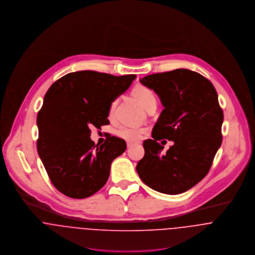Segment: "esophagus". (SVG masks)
<instances>
[{"label": "esophagus", "instance_id": "esophagus-1", "mask_svg": "<svg viewBox=\"0 0 255 255\" xmlns=\"http://www.w3.org/2000/svg\"><path fill=\"white\" fill-rule=\"evenodd\" d=\"M135 144H136V142H134V141H127V146L128 147H131V146H133Z\"/></svg>", "mask_w": 255, "mask_h": 255}]
</instances>
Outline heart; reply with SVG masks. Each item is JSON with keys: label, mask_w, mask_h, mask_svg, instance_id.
I'll use <instances>...</instances> for the list:
<instances>
[{"label": "heart", "mask_w": 255, "mask_h": 255, "mask_svg": "<svg viewBox=\"0 0 255 255\" xmlns=\"http://www.w3.org/2000/svg\"><path fill=\"white\" fill-rule=\"evenodd\" d=\"M134 97L139 101L141 104V107L146 110L149 106L156 105L157 100L156 96L153 93V91L145 86L138 85L136 86L133 91H132ZM114 107H115V102H114L111 105L110 108V114H113ZM146 131L145 128L143 127H139V126H131V125H122L116 130V135L127 141H137L141 140Z\"/></svg>", "instance_id": "b5f03b06"}]
</instances>
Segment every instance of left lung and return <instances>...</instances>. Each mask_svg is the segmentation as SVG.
<instances>
[{
    "instance_id": "8db88e82",
    "label": "left lung",
    "mask_w": 255,
    "mask_h": 255,
    "mask_svg": "<svg viewBox=\"0 0 255 255\" xmlns=\"http://www.w3.org/2000/svg\"><path fill=\"white\" fill-rule=\"evenodd\" d=\"M153 90L164 110L151 136L142 142L144 155L137 164L141 181L152 190L182 194L200 182L222 143L223 111L212 83L198 72L180 68L140 79ZM174 144L165 155L158 140Z\"/></svg>"
}]
</instances>
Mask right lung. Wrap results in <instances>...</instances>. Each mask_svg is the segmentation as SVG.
Instances as JSON below:
<instances>
[{
    "label": "right lung",
    "mask_w": 255,
    "mask_h": 255,
    "mask_svg": "<svg viewBox=\"0 0 255 255\" xmlns=\"http://www.w3.org/2000/svg\"><path fill=\"white\" fill-rule=\"evenodd\" d=\"M135 78L84 70L64 75L47 91L37 116V150L61 194L88 198L106 185L112 162L125 151L126 141L110 136L95 144L90 128L110 124L112 103Z\"/></svg>",
    "instance_id": "add662e5"
}]
</instances>
